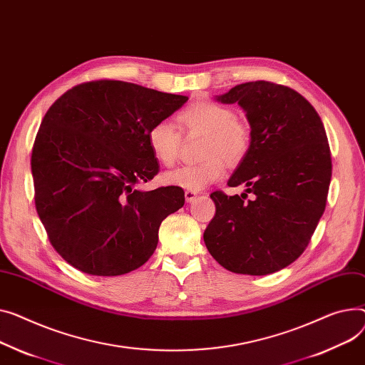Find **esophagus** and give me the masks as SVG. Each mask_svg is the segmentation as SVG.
Wrapping results in <instances>:
<instances>
[{"mask_svg": "<svg viewBox=\"0 0 365 365\" xmlns=\"http://www.w3.org/2000/svg\"><path fill=\"white\" fill-rule=\"evenodd\" d=\"M185 198H186V202H192L193 200L197 198V192H193V190H185Z\"/></svg>", "mask_w": 365, "mask_h": 365, "instance_id": "obj_1", "label": "esophagus"}]
</instances>
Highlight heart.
Here are the masks:
<instances>
[{
	"mask_svg": "<svg viewBox=\"0 0 365 365\" xmlns=\"http://www.w3.org/2000/svg\"><path fill=\"white\" fill-rule=\"evenodd\" d=\"M179 126L183 132L204 135L198 164L182 165L164 175L165 183L187 190H201L217 182L225 173L223 160L239 164L251 147V130L245 121L236 118L235 111L223 104L198 100L183 108L179 115ZM148 147L154 158L165 165H173L179 157L182 133L168 120H160L150 128Z\"/></svg>",
	"mask_w": 365,
	"mask_h": 365,
	"instance_id": "b5f03b06",
	"label": "heart"
}]
</instances>
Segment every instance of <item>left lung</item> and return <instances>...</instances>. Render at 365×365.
I'll list each match as a JSON object with an SVG mask.
<instances>
[{
  "instance_id": "left-lung-1",
  "label": "left lung",
  "mask_w": 365,
  "mask_h": 365,
  "mask_svg": "<svg viewBox=\"0 0 365 365\" xmlns=\"http://www.w3.org/2000/svg\"><path fill=\"white\" fill-rule=\"evenodd\" d=\"M215 100L247 113L251 147L227 182L245 192L211 193L215 215L205 247L232 273H276L305 251L326 208L331 157L323 121L301 93L265 81L236 85Z\"/></svg>"
}]
</instances>
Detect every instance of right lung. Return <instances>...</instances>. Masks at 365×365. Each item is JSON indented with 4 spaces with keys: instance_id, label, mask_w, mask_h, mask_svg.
<instances>
[{
    "instance_id": "add662e5",
    "label": "right lung",
    "mask_w": 365,
    "mask_h": 365,
    "mask_svg": "<svg viewBox=\"0 0 365 365\" xmlns=\"http://www.w3.org/2000/svg\"><path fill=\"white\" fill-rule=\"evenodd\" d=\"M187 101L121 81L68 89L46 111L32 150L35 205L54 250L92 276L139 269L164 218L185 204L179 186L139 190L160 170L148 130Z\"/></svg>"
}]
</instances>
